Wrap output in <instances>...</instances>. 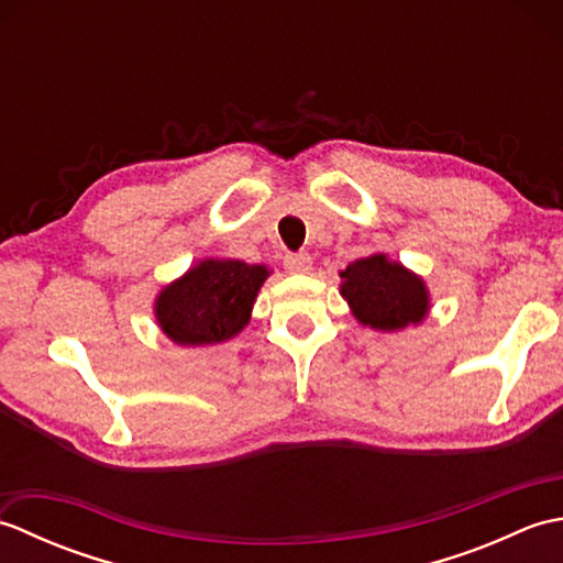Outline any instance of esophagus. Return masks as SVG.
I'll use <instances>...</instances> for the list:
<instances>
[{"label": "esophagus", "mask_w": 563, "mask_h": 563, "mask_svg": "<svg viewBox=\"0 0 563 563\" xmlns=\"http://www.w3.org/2000/svg\"><path fill=\"white\" fill-rule=\"evenodd\" d=\"M283 266L288 273H307L312 268V256H309L307 251H300V254H288L283 261Z\"/></svg>", "instance_id": "esophagus-1"}]
</instances>
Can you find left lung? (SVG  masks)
Masks as SVG:
<instances>
[{
	"label": "left lung",
	"mask_w": 563,
	"mask_h": 563,
	"mask_svg": "<svg viewBox=\"0 0 563 563\" xmlns=\"http://www.w3.org/2000/svg\"><path fill=\"white\" fill-rule=\"evenodd\" d=\"M341 278V295L365 327L399 331L418 324L428 312L423 280L406 271L401 263H391L382 254L351 263Z\"/></svg>",
	"instance_id": "8db88e82"
}]
</instances>
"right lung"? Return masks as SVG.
Here are the masks:
<instances>
[{
	"mask_svg": "<svg viewBox=\"0 0 563 563\" xmlns=\"http://www.w3.org/2000/svg\"><path fill=\"white\" fill-rule=\"evenodd\" d=\"M266 266L208 258L190 268L157 297V321L181 345H210L236 336L246 327Z\"/></svg>",
	"mask_w": 563,
	"mask_h": 563,
	"instance_id": "add662e5",
	"label": "right lung"
}]
</instances>
